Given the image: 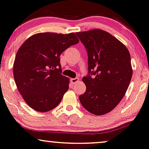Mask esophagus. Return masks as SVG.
Instances as JSON below:
<instances>
[{
	"instance_id": "esophagus-1",
	"label": "esophagus",
	"mask_w": 149,
	"mask_h": 149,
	"mask_svg": "<svg viewBox=\"0 0 149 149\" xmlns=\"http://www.w3.org/2000/svg\"><path fill=\"white\" fill-rule=\"evenodd\" d=\"M71 82L72 84H75V83H77V82L79 81V79L78 78H71Z\"/></svg>"
}]
</instances>
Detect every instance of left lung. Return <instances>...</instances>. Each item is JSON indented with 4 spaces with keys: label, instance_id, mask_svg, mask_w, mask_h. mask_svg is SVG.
Returning <instances> with one entry per match:
<instances>
[{
    "label": "left lung",
    "instance_id": "8db88e82",
    "mask_svg": "<svg viewBox=\"0 0 149 149\" xmlns=\"http://www.w3.org/2000/svg\"><path fill=\"white\" fill-rule=\"evenodd\" d=\"M76 35L88 54V75L82 78L86 91L79 96L80 103L94 115L108 113L123 98L132 78L129 50L103 30L77 32Z\"/></svg>",
    "mask_w": 149,
    "mask_h": 149
}]
</instances>
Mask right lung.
<instances>
[{
	"mask_svg": "<svg viewBox=\"0 0 149 149\" xmlns=\"http://www.w3.org/2000/svg\"><path fill=\"white\" fill-rule=\"evenodd\" d=\"M79 42L76 33H39L31 36L17 52L15 82L25 102L35 111L57 107L69 89V79L61 74V54Z\"/></svg>",
	"mask_w": 149,
	"mask_h": 149,
	"instance_id": "1",
	"label": "right lung"
}]
</instances>
